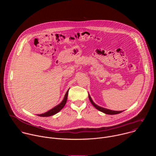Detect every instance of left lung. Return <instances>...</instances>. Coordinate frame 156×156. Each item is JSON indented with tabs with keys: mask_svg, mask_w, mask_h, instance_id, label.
<instances>
[{
	"mask_svg": "<svg viewBox=\"0 0 156 156\" xmlns=\"http://www.w3.org/2000/svg\"><path fill=\"white\" fill-rule=\"evenodd\" d=\"M88 97H89V99H90L91 103L92 104V105L98 110H99V111H101V112L105 114H108V115H115V114H120L121 112H122L123 111H116V110H109V109H107V108H104V107H100L99 105H98L97 104H96L92 100L90 94H88Z\"/></svg>",
	"mask_w": 156,
	"mask_h": 156,
	"instance_id": "left-lung-1",
	"label": "left lung"
}]
</instances>
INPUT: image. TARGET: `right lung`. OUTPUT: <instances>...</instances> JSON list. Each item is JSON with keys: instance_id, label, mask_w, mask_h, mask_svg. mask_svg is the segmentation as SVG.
Returning <instances> with one entry per match:
<instances>
[{"instance_id": "1", "label": "right lung", "mask_w": 156, "mask_h": 156, "mask_svg": "<svg viewBox=\"0 0 156 156\" xmlns=\"http://www.w3.org/2000/svg\"><path fill=\"white\" fill-rule=\"evenodd\" d=\"M69 90V89L68 90V91H66V94H65V95L64 96L63 99L62 100V101L59 104H58L57 105L55 106L52 109L48 110V112H46V113L42 114H37V115L40 116V117H49V116L54 115L56 114L57 113H58L59 111H60L63 108V107L65 106V104L66 102V101H67Z\"/></svg>"}]
</instances>
